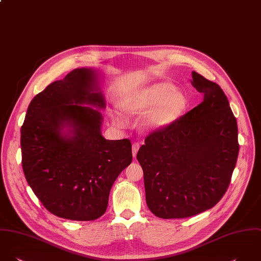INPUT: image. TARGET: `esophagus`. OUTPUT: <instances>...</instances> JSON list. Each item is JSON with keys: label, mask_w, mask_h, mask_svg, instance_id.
I'll list each match as a JSON object with an SVG mask.
<instances>
[{"label": "esophagus", "mask_w": 261, "mask_h": 261, "mask_svg": "<svg viewBox=\"0 0 261 261\" xmlns=\"http://www.w3.org/2000/svg\"><path fill=\"white\" fill-rule=\"evenodd\" d=\"M139 147H140V145H139V143H137V142H135V143L132 144V153H133V156L136 157V154H137V152H138Z\"/></svg>", "instance_id": "obj_1"}]
</instances>
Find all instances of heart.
<instances>
[{
    "instance_id": "b5f03b06",
    "label": "heart",
    "mask_w": 261,
    "mask_h": 261,
    "mask_svg": "<svg viewBox=\"0 0 261 261\" xmlns=\"http://www.w3.org/2000/svg\"><path fill=\"white\" fill-rule=\"evenodd\" d=\"M122 108L130 114H143V125L150 130H161L173 124L185 112L188 99L170 83H158L126 96ZM119 126L126 124L122 116L115 118Z\"/></svg>"
}]
</instances>
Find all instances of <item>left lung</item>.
<instances>
[{
    "instance_id": "obj_1",
    "label": "left lung",
    "mask_w": 261,
    "mask_h": 261,
    "mask_svg": "<svg viewBox=\"0 0 261 261\" xmlns=\"http://www.w3.org/2000/svg\"><path fill=\"white\" fill-rule=\"evenodd\" d=\"M192 76L203 102L148 135L137 153L146 204L162 219L213 208L229 187L239 153L236 118L223 90L196 71Z\"/></svg>"
}]
</instances>
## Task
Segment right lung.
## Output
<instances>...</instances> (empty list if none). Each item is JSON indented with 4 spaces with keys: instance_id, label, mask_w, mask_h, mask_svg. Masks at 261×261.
<instances>
[{
    "instance_id": "right-lung-1",
    "label": "right lung",
    "mask_w": 261,
    "mask_h": 261,
    "mask_svg": "<svg viewBox=\"0 0 261 261\" xmlns=\"http://www.w3.org/2000/svg\"><path fill=\"white\" fill-rule=\"evenodd\" d=\"M99 71L75 68L33 98L21 128L25 177L53 215L92 221L107 210L118 175L132 161L129 139L102 135Z\"/></svg>"
}]
</instances>
